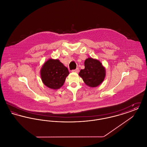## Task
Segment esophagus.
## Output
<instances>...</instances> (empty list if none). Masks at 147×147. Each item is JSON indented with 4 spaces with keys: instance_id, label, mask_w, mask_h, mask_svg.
Returning a JSON list of instances; mask_svg holds the SVG:
<instances>
[{
    "instance_id": "esophagus-1",
    "label": "esophagus",
    "mask_w": 147,
    "mask_h": 147,
    "mask_svg": "<svg viewBox=\"0 0 147 147\" xmlns=\"http://www.w3.org/2000/svg\"><path fill=\"white\" fill-rule=\"evenodd\" d=\"M72 72L78 73V72H79V69H78V68H77V69H75V70H72Z\"/></svg>"
}]
</instances>
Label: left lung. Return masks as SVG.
Listing matches in <instances>:
<instances>
[{
    "label": "left lung",
    "mask_w": 147,
    "mask_h": 147,
    "mask_svg": "<svg viewBox=\"0 0 147 147\" xmlns=\"http://www.w3.org/2000/svg\"><path fill=\"white\" fill-rule=\"evenodd\" d=\"M85 68L81 69L79 76L85 84L91 88H95L101 84L106 76L105 68L98 59L89 57L84 62Z\"/></svg>",
    "instance_id": "left-lung-1"
}]
</instances>
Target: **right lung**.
Listing matches in <instances>:
<instances>
[{"mask_svg": "<svg viewBox=\"0 0 147 147\" xmlns=\"http://www.w3.org/2000/svg\"><path fill=\"white\" fill-rule=\"evenodd\" d=\"M69 73L68 68L59 59H49L43 64L40 70L42 83L50 89L61 88Z\"/></svg>", "mask_w": 147, "mask_h": 147, "instance_id": "obj_1", "label": "right lung"}]
</instances>
